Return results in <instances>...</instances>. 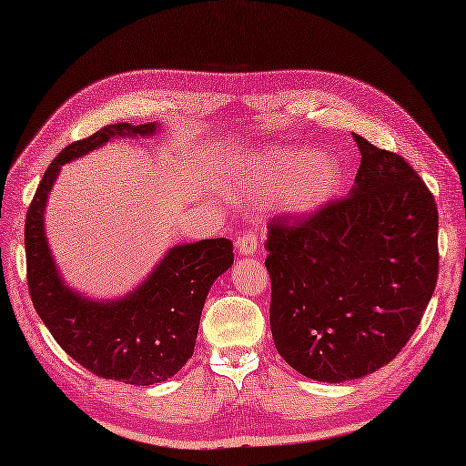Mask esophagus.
<instances>
[{"instance_id":"esophagus-1","label":"esophagus","mask_w":466,"mask_h":466,"mask_svg":"<svg viewBox=\"0 0 466 466\" xmlns=\"http://www.w3.org/2000/svg\"><path fill=\"white\" fill-rule=\"evenodd\" d=\"M236 248H238V254L242 256H252L258 248V236L254 232H242L236 240Z\"/></svg>"}]
</instances>
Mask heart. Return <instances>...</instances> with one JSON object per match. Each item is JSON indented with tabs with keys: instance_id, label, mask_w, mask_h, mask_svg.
I'll return each mask as SVG.
<instances>
[{
	"instance_id": "obj_1",
	"label": "heart",
	"mask_w": 466,
	"mask_h": 466,
	"mask_svg": "<svg viewBox=\"0 0 466 466\" xmlns=\"http://www.w3.org/2000/svg\"><path fill=\"white\" fill-rule=\"evenodd\" d=\"M336 157L296 147H272L246 160V180L258 192L279 190L280 208L292 214H312L340 186Z\"/></svg>"
}]
</instances>
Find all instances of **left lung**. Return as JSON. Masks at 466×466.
Listing matches in <instances>:
<instances>
[{
  "mask_svg": "<svg viewBox=\"0 0 466 466\" xmlns=\"http://www.w3.org/2000/svg\"><path fill=\"white\" fill-rule=\"evenodd\" d=\"M349 196L306 218H274L266 240L270 330L294 370L320 382L362 379L417 330L439 276V212L399 154L354 134Z\"/></svg>",
  "mask_w": 466,
  "mask_h": 466,
  "instance_id": "8db88e82",
  "label": "left lung"
}]
</instances>
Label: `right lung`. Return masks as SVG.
Returning <instances> with one entry per match:
<instances>
[{
	"mask_svg": "<svg viewBox=\"0 0 466 466\" xmlns=\"http://www.w3.org/2000/svg\"><path fill=\"white\" fill-rule=\"evenodd\" d=\"M157 124H112L69 144L49 164L25 216L27 286L56 342L96 376L126 384L164 382L194 354L206 296L234 262L228 238L177 244L132 292L94 300L64 282L46 238L44 214L62 166L116 137H146Z\"/></svg>",
	"mask_w": 466,
	"mask_h": 466,
	"instance_id": "right-lung-1",
	"label": "right lung"
}]
</instances>
